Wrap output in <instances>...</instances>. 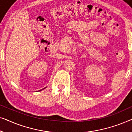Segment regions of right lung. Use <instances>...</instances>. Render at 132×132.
<instances>
[{
  "instance_id": "1",
  "label": "right lung",
  "mask_w": 132,
  "mask_h": 132,
  "mask_svg": "<svg viewBox=\"0 0 132 132\" xmlns=\"http://www.w3.org/2000/svg\"><path fill=\"white\" fill-rule=\"evenodd\" d=\"M41 90H42V89H41Z\"/></svg>"
}]
</instances>
